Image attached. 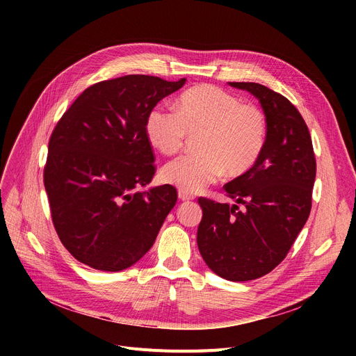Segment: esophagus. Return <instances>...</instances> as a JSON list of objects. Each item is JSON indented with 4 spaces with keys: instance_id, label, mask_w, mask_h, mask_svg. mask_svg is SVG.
<instances>
[{
    "instance_id": "34e87169",
    "label": "esophagus",
    "mask_w": 356,
    "mask_h": 356,
    "mask_svg": "<svg viewBox=\"0 0 356 356\" xmlns=\"http://www.w3.org/2000/svg\"><path fill=\"white\" fill-rule=\"evenodd\" d=\"M179 199L183 200V202H188V200H193V196L189 195V193H186V192L179 191Z\"/></svg>"
}]
</instances>
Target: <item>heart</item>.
Here are the masks:
<instances>
[{"mask_svg": "<svg viewBox=\"0 0 356 356\" xmlns=\"http://www.w3.org/2000/svg\"><path fill=\"white\" fill-rule=\"evenodd\" d=\"M148 141L163 154H175L189 136H200L197 156H183L161 168V180L186 193H199L228 176L247 173L267 137L263 111L220 88L203 85L184 92L177 109L156 106L145 120Z\"/></svg>", "mask_w": 356, "mask_h": 356, "instance_id": "obj_1", "label": "heart"}]
</instances>
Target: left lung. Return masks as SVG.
Instances as JSON below:
<instances>
[{"instance_id": "8db88e82", "label": "left lung", "mask_w": 356, "mask_h": 356, "mask_svg": "<svg viewBox=\"0 0 356 356\" xmlns=\"http://www.w3.org/2000/svg\"><path fill=\"white\" fill-rule=\"evenodd\" d=\"M248 90L264 111L267 137L257 163L223 186L237 204L199 197L203 211L197 247L207 266L229 282L268 274L286 258L312 209L316 159L309 128L283 95L254 82H229Z\"/></svg>"}]
</instances>
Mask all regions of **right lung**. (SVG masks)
<instances>
[{"mask_svg": "<svg viewBox=\"0 0 356 356\" xmlns=\"http://www.w3.org/2000/svg\"><path fill=\"white\" fill-rule=\"evenodd\" d=\"M184 82L147 74L98 82L54 127L44 188L54 229L81 263L121 271L153 247L177 192L172 184L134 192L156 173L145 120Z\"/></svg>", "mask_w": 356, "mask_h": 356, "instance_id": "obj_1", "label": "right lung"}]
</instances>
